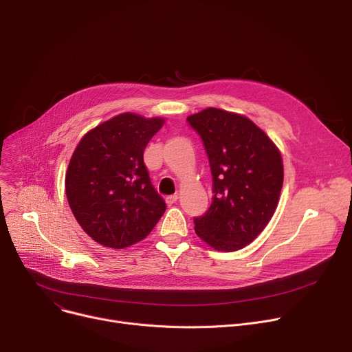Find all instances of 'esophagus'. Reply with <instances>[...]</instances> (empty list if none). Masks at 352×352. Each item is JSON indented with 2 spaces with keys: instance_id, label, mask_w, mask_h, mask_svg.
<instances>
[{
  "instance_id": "esophagus-1",
  "label": "esophagus",
  "mask_w": 352,
  "mask_h": 352,
  "mask_svg": "<svg viewBox=\"0 0 352 352\" xmlns=\"http://www.w3.org/2000/svg\"><path fill=\"white\" fill-rule=\"evenodd\" d=\"M177 199H178V195H168V197L165 198V202H166V204H168V206H173L174 202H177Z\"/></svg>"
}]
</instances>
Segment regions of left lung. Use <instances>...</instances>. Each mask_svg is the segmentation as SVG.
<instances>
[{"label":"left lung","mask_w":352,"mask_h":352,"mask_svg":"<svg viewBox=\"0 0 352 352\" xmlns=\"http://www.w3.org/2000/svg\"><path fill=\"white\" fill-rule=\"evenodd\" d=\"M201 137L212 174V202L194 218L195 232L217 251H236L263 232L283 188L278 148L247 117L207 108L187 118Z\"/></svg>","instance_id":"left-lung-1"}]
</instances>
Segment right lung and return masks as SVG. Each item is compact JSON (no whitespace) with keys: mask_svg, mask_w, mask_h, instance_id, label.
<instances>
[{"mask_svg":"<svg viewBox=\"0 0 352 352\" xmlns=\"http://www.w3.org/2000/svg\"><path fill=\"white\" fill-rule=\"evenodd\" d=\"M162 124V118L120 114L88 131L74 151L65 174L68 204L98 244L133 245L165 212L144 164L145 146Z\"/></svg>","mask_w":352,"mask_h":352,"instance_id":"add662e5","label":"right lung"}]
</instances>
